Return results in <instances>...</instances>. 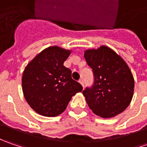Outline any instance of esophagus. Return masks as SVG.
Wrapping results in <instances>:
<instances>
[{
  "label": "esophagus",
  "mask_w": 147,
  "mask_h": 147,
  "mask_svg": "<svg viewBox=\"0 0 147 147\" xmlns=\"http://www.w3.org/2000/svg\"><path fill=\"white\" fill-rule=\"evenodd\" d=\"M79 82L81 83V85H82V87H84V80H83V79H80V80H79Z\"/></svg>",
  "instance_id": "1"
}]
</instances>
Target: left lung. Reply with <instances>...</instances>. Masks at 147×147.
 Wrapping results in <instances>:
<instances>
[{
    "label": "left lung",
    "mask_w": 147,
    "mask_h": 147,
    "mask_svg": "<svg viewBox=\"0 0 147 147\" xmlns=\"http://www.w3.org/2000/svg\"><path fill=\"white\" fill-rule=\"evenodd\" d=\"M84 58L94 76L93 85L82 91L89 108L101 118L122 113L130 104L134 91V78L126 62L105 46L87 50Z\"/></svg>",
    "instance_id": "1"
}]
</instances>
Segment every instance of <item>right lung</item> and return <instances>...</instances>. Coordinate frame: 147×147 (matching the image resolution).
Here are the masks:
<instances>
[{"mask_svg": "<svg viewBox=\"0 0 147 147\" xmlns=\"http://www.w3.org/2000/svg\"><path fill=\"white\" fill-rule=\"evenodd\" d=\"M71 51L59 47L43 50L26 66L22 88L27 102L37 114L55 117L63 113L73 96L82 92V85L64 66Z\"/></svg>", "mask_w": 147, "mask_h": 147, "instance_id": "add662e5", "label": "right lung"}]
</instances>
